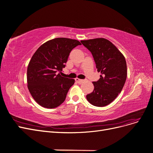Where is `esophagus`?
Instances as JSON below:
<instances>
[{"label":"esophagus","mask_w":153,"mask_h":153,"mask_svg":"<svg viewBox=\"0 0 153 153\" xmlns=\"http://www.w3.org/2000/svg\"><path fill=\"white\" fill-rule=\"evenodd\" d=\"M75 80H76V82H77L78 84H82L83 82H84V80H82V79H79V78H76V79H75Z\"/></svg>","instance_id":"esophagus-1"}]
</instances>
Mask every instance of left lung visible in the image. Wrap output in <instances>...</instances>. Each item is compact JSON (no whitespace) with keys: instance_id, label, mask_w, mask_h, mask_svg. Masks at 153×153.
Segmentation results:
<instances>
[{"instance_id":"left-lung-1","label":"left lung","mask_w":153,"mask_h":153,"mask_svg":"<svg viewBox=\"0 0 153 153\" xmlns=\"http://www.w3.org/2000/svg\"><path fill=\"white\" fill-rule=\"evenodd\" d=\"M91 52L100 78L93 82L94 89L86 96L92 105L105 106L117 98L121 92L127 76L126 62L124 55L108 39L96 38L81 41Z\"/></svg>"}]
</instances>
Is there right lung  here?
<instances>
[{"instance_id": "1", "label": "right lung", "mask_w": 153, "mask_h": 153, "mask_svg": "<svg viewBox=\"0 0 153 153\" xmlns=\"http://www.w3.org/2000/svg\"><path fill=\"white\" fill-rule=\"evenodd\" d=\"M80 41L65 38L51 39L38 48L27 68V86L32 98L45 108L61 105L75 80L61 76L71 51Z\"/></svg>"}]
</instances>
